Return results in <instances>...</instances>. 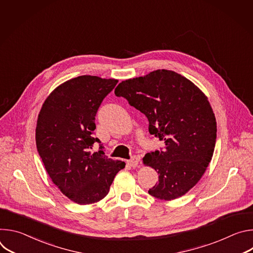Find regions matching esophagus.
<instances>
[{"instance_id":"obj_1","label":"esophagus","mask_w":253,"mask_h":253,"mask_svg":"<svg viewBox=\"0 0 253 253\" xmlns=\"http://www.w3.org/2000/svg\"><path fill=\"white\" fill-rule=\"evenodd\" d=\"M127 163L132 167H137L139 164V157L138 156H132L131 159L127 161Z\"/></svg>"}]
</instances>
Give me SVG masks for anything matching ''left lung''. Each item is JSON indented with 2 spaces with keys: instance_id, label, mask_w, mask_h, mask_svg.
I'll return each mask as SVG.
<instances>
[{
  "instance_id": "obj_1",
  "label": "left lung",
  "mask_w": 253,
  "mask_h": 253,
  "mask_svg": "<svg viewBox=\"0 0 253 253\" xmlns=\"http://www.w3.org/2000/svg\"><path fill=\"white\" fill-rule=\"evenodd\" d=\"M115 95L145 115L150 134L164 140V149L143 158L159 174L148 193L161 200L187 193L204 174L215 147L217 129L207 97L187 78L164 69L122 81Z\"/></svg>"
}]
</instances>
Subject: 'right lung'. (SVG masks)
<instances>
[{"mask_svg":"<svg viewBox=\"0 0 253 253\" xmlns=\"http://www.w3.org/2000/svg\"><path fill=\"white\" fill-rule=\"evenodd\" d=\"M118 80L84 75L58 86L45 100L36 127V145L47 173L61 192L86 205L103 199L125 162L91 152L95 116Z\"/></svg>","mask_w":253,"mask_h":253,"instance_id":"obj_1","label":"right lung"}]
</instances>
